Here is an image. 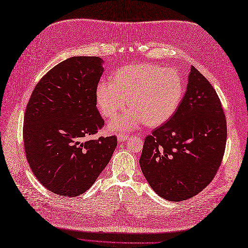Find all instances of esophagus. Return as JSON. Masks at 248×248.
Returning a JSON list of instances; mask_svg holds the SVG:
<instances>
[{"label": "esophagus", "mask_w": 248, "mask_h": 248, "mask_svg": "<svg viewBox=\"0 0 248 248\" xmlns=\"http://www.w3.org/2000/svg\"><path fill=\"white\" fill-rule=\"evenodd\" d=\"M117 138H118V141H119V142H123V141H125L129 138V135L125 134V133H120V134L117 135Z\"/></svg>", "instance_id": "1"}]
</instances>
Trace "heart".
I'll use <instances>...</instances> for the list:
<instances>
[{
	"label": "heart",
	"instance_id": "obj_1",
	"mask_svg": "<svg viewBox=\"0 0 248 248\" xmlns=\"http://www.w3.org/2000/svg\"><path fill=\"white\" fill-rule=\"evenodd\" d=\"M184 96V81L174 69L153 63L127 65L111 80L96 88V101L102 114L112 119L127 101L130 108L110 122L117 132H128L144 123L156 127L168 122Z\"/></svg>",
	"mask_w": 248,
	"mask_h": 248
}]
</instances>
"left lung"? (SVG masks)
Returning a JSON list of instances; mask_svg holds the SVG:
<instances>
[{"instance_id":"1","label":"left lung","mask_w":248,"mask_h":248,"mask_svg":"<svg viewBox=\"0 0 248 248\" xmlns=\"http://www.w3.org/2000/svg\"><path fill=\"white\" fill-rule=\"evenodd\" d=\"M185 96L170 119L144 139L139 163L157 195L181 202L202 192L216 175L226 146L220 99L192 66Z\"/></svg>"}]
</instances>
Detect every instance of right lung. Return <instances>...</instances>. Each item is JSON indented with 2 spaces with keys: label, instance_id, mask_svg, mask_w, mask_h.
<instances>
[{
  "label": "right lung",
  "instance_id": "1",
  "mask_svg": "<svg viewBox=\"0 0 248 248\" xmlns=\"http://www.w3.org/2000/svg\"><path fill=\"white\" fill-rule=\"evenodd\" d=\"M103 62L98 56L67 58L38 81L27 104L26 158L40 184L56 195L87 192L117 146L115 135L85 140L104 126L96 101Z\"/></svg>",
  "mask_w": 248,
  "mask_h": 248
}]
</instances>
